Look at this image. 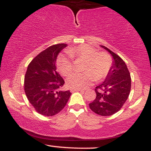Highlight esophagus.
<instances>
[{
    "label": "esophagus",
    "mask_w": 151,
    "mask_h": 151,
    "mask_svg": "<svg viewBox=\"0 0 151 151\" xmlns=\"http://www.w3.org/2000/svg\"><path fill=\"white\" fill-rule=\"evenodd\" d=\"M71 92H74V91H80V92L84 93V91L82 89H70Z\"/></svg>",
    "instance_id": "obj_1"
}]
</instances>
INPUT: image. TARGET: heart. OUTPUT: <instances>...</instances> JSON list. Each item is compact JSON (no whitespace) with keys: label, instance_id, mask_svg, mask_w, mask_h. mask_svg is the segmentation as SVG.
<instances>
[{"label":"heart","instance_id":"heart-1","mask_svg":"<svg viewBox=\"0 0 151 151\" xmlns=\"http://www.w3.org/2000/svg\"><path fill=\"white\" fill-rule=\"evenodd\" d=\"M70 55H61L58 59V67L62 74L67 76L73 72L74 62L72 58L86 59L84 66L86 72L74 73L67 80V85L72 89H84L94 80L104 79L111 67V59L104 52H98L96 48L88 45L73 47L67 50Z\"/></svg>","mask_w":151,"mask_h":151}]
</instances>
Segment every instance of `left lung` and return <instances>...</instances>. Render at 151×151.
<instances>
[{
    "label": "left lung",
    "instance_id": "8db88e82",
    "mask_svg": "<svg viewBox=\"0 0 151 151\" xmlns=\"http://www.w3.org/2000/svg\"><path fill=\"white\" fill-rule=\"evenodd\" d=\"M108 51L113 61L104 81L95 89L96 97L89 104V108L103 116H111L120 110L129 96L131 79L127 66L119 55L100 45Z\"/></svg>",
    "mask_w": 151,
    "mask_h": 151
}]
</instances>
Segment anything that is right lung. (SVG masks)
Instances as JSON below:
<instances>
[{"mask_svg":"<svg viewBox=\"0 0 151 151\" xmlns=\"http://www.w3.org/2000/svg\"><path fill=\"white\" fill-rule=\"evenodd\" d=\"M67 44L52 45L31 61L25 76L24 86L27 99L37 113L52 116L60 112L71 96L62 91L65 81L57 70V58Z\"/></svg>","mask_w":151,"mask_h":151,"instance_id":"1","label":"right lung"}]
</instances>
